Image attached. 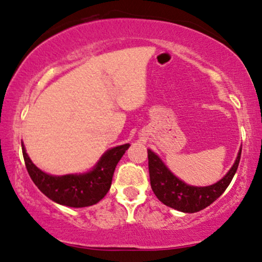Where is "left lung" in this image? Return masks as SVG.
Here are the masks:
<instances>
[{"mask_svg":"<svg viewBox=\"0 0 262 262\" xmlns=\"http://www.w3.org/2000/svg\"><path fill=\"white\" fill-rule=\"evenodd\" d=\"M242 149L229 172L221 181L209 187H191L172 174L151 150H147L151 189L161 203L182 212H198L219 199L232 182L241 161Z\"/></svg>","mask_w":262,"mask_h":262,"instance_id":"8db88e82","label":"left lung"}]
</instances>
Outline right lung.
I'll use <instances>...</instances> for the list:
<instances>
[{
  "mask_svg": "<svg viewBox=\"0 0 262 262\" xmlns=\"http://www.w3.org/2000/svg\"><path fill=\"white\" fill-rule=\"evenodd\" d=\"M129 144L116 146L101 157L93 171L85 174L50 176L31 162L24 145L21 144L23 157L31 181L55 203L69 207H85L99 203L110 190L113 172Z\"/></svg>",
  "mask_w": 262,
  "mask_h": 262,
  "instance_id": "add662e5",
  "label": "right lung"
}]
</instances>
